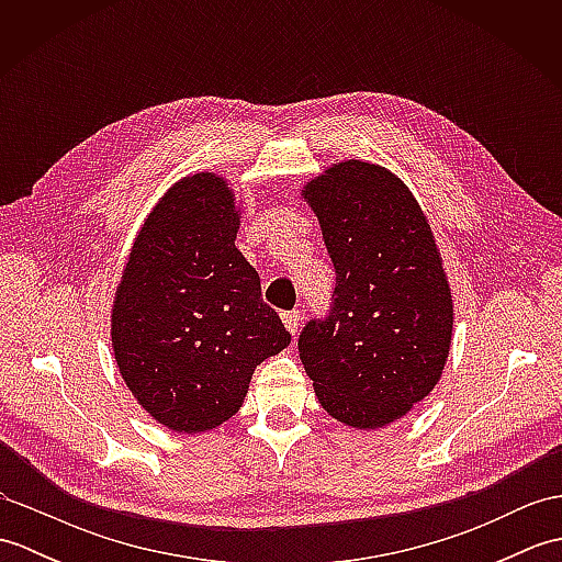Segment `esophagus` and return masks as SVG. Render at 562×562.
Here are the masks:
<instances>
[{"label": "esophagus", "mask_w": 562, "mask_h": 562, "mask_svg": "<svg viewBox=\"0 0 562 562\" xmlns=\"http://www.w3.org/2000/svg\"><path fill=\"white\" fill-rule=\"evenodd\" d=\"M282 324H284V328L292 333V336H296V330H300V326H302V314L300 312L282 314Z\"/></svg>", "instance_id": "esophagus-1"}]
</instances>
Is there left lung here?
<instances>
[{"label": "left lung", "instance_id": "8db88e82", "mask_svg": "<svg viewBox=\"0 0 562 562\" xmlns=\"http://www.w3.org/2000/svg\"><path fill=\"white\" fill-rule=\"evenodd\" d=\"M336 268L328 321L300 357L324 411L355 429L408 415L445 372L453 296L432 226L386 166L342 159L300 188Z\"/></svg>", "mask_w": 562, "mask_h": 562}]
</instances>
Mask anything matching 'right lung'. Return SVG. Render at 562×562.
Instances as JSON below:
<instances>
[{"instance_id": "1", "label": "right lung", "mask_w": 562, "mask_h": 562, "mask_svg": "<svg viewBox=\"0 0 562 562\" xmlns=\"http://www.w3.org/2000/svg\"><path fill=\"white\" fill-rule=\"evenodd\" d=\"M241 214L222 173L183 176L142 222L113 294L117 372L139 408L173 432L229 420L256 367L292 342L236 248Z\"/></svg>"}]
</instances>
